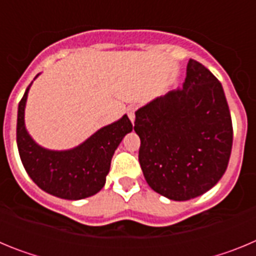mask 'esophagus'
I'll return each mask as SVG.
<instances>
[{"mask_svg":"<svg viewBox=\"0 0 256 256\" xmlns=\"http://www.w3.org/2000/svg\"><path fill=\"white\" fill-rule=\"evenodd\" d=\"M134 112H136L134 106H128V116H130V119L132 123H134V119H136Z\"/></svg>","mask_w":256,"mask_h":256,"instance_id":"34e87169","label":"esophagus"}]
</instances>
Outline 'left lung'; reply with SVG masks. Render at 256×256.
Segmentation results:
<instances>
[{"label":"left lung","mask_w":256,"mask_h":256,"mask_svg":"<svg viewBox=\"0 0 256 256\" xmlns=\"http://www.w3.org/2000/svg\"><path fill=\"white\" fill-rule=\"evenodd\" d=\"M138 160L155 192L174 201L201 196L219 182L230 162L234 130L220 82L195 60L182 90L136 112Z\"/></svg>","instance_id":"obj_1"}]
</instances>
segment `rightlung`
I'll return each instance as SVG.
<instances>
[{
    "mask_svg": "<svg viewBox=\"0 0 256 256\" xmlns=\"http://www.w3.org/2000/svg\"><path fill=\"white\" fill-rule=\"evenodd\" d=\"M30 86L32 83L19 102L16 124L18 150L26 173L40 190L56 198L82 200L96 195L105 186L115 150L124 136L132 132L130 118L124 114L76 148L50 150L38 144L26 126L24 116Z\"/></svg>",
    "mask_w": 256,
    "mask_h": 256,
    "instance_id": "add662e5",
    "label": "right lung"
}]
</instances>
